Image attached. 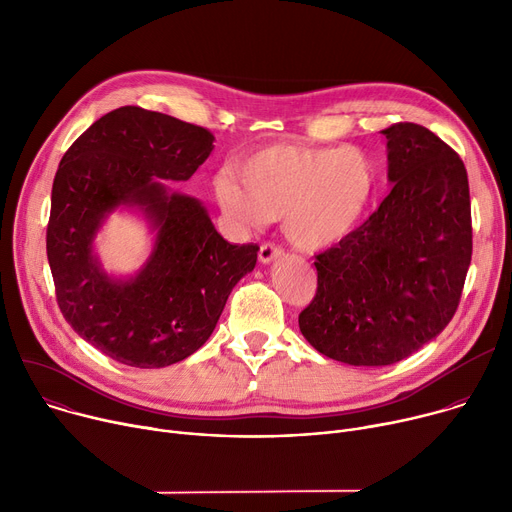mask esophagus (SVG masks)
Masks as SVG:
<instances>
[{
    "mask_svg": "<svg viewBox=\"0 0 512 512\" xmlns=\"http://www.w3.org/2000/svg\"><path fill=\"white\" fill-rule=\"evenodd\" d=\"M281 254H283V248H281L279 244H274V242H264V244L260 246L258 258H260V262H262V264H268L270 260H274L277 256H281Z\"/></svg>",
    "mask_w": 512,
    "mask_h": 512,
    "instance_id": "obj_1",
    "label": "esophagus"
}]
</instances>
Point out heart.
Wrapping results in <instances>:
<instances>
[{
  "label": "heart",
  "instance_id": "b5f03b06",
  "mask_svg": "<svg viewBox=\"0 0 512 512\" xmlns=\"http://www.w3.org/2000/svg\"><path fill=\"white\" fill-rule=\"evenodd\" d=\"M377 188L373 157L357 147L270 145L215 182L217 203L235 223L281 221L301 250L340 244L365 219Z\"/></svg>",
  "mask_w": 512,
  "mask_h": 512
}]
</instances>
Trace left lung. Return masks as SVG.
<instances>
[{
	"mask_svg": "<svg viewBox=\"0 0 512 512\" xmlns=\"http://www.w3.org/2000/svg\"><path fill=\"white\" fill-rule=\"evenodd\" d=\"M391 192L338 246L316 256V297L299 330L357 367L398 363L453 320L471 262V203L457 151L416 123L381 131Z\"/></svg>",
	"mask_w": 512,
	"mask_h": 512,
	"instance_id": "1",
	"label": "left lung"
}]
</instances>
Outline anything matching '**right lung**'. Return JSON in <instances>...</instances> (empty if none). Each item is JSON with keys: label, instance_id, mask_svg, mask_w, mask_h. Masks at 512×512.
<instances>
[{"label": "right lung", "instance_id": "obj_1", "mask_svg": "<svg viewBox=\"0 0 512 512\" xmlns=\"http://www.w3.org/2000/svg\"><path fill=\"white\" fill-rule=\"evenodd\" d=\"M213 133L174 116L121 106L65 151L53 180L47 256L67 324L112 361L160 369L184 361L213 334L225 301L256 266L258 246H233L201 203L157 182L188 180ZM119 204L141 206L158 227L146 268L110 282L91 254L93 235Z\"/></svg>", "mask_w": 512, "mask_h": 512}]
</instances>
